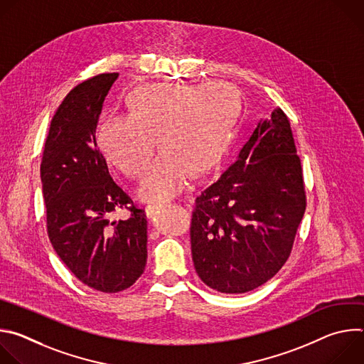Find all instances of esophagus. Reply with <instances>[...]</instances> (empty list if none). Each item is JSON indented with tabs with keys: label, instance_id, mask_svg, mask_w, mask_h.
<instances>
[{
	"label": "esophagus",
	"instance_id": "34e87169",
	"mask_svg": "<svg viewBox=\"0 0 364 364\" xmlns=\"http://www.w3.org/2000/svg\"><path fill=\"white\" fill-rule=\"evenodd\" d=\"M163 204H152V205H148L145 209V213L148 218H154L157 213H160V210L163 209Z\"/></svg>",
	"mask_w": 364,
	"mask_h": 364
}]
</instances>
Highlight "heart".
I'll return each mask as SVG.
<instances>
[{
	"mask_svg": "<svg viewBox=\"0 0 364 364\" xmlns=\"http://www.w3.org/2000/svg\"><path fill=\"white\" fill-rule=\"evenodd\" d=\"M236 93L223 83H163L129 95V115L111 114L97 128L105 159L129 177L148 168L157 139L164 149L138 187L144 201H167L215 170L232 144Z\"/></svg>",
	"mask_w": 364,
	"mask_h": 364,
	"instance_id": "1",
	"label": "heart"
}]
</instances>
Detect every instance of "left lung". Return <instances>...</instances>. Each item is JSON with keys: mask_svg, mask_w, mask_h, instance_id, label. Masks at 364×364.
I'll use <instances>...</instances> for the list:
<instances>
[{"mask_svg": "<svg viewBox=\"0 0 364 364\" xmlns=\"http://www.w3.org/2000/svg\"><path fill=\"white\" fill-rule=\"evenodd\" d=\"M305 204L291 125L277 108L257 122L237 160L196 198L190 236L200 279L223 294L269 281L287 262Z\"/></svg>", "mask_w": 364, "mask_h": 364, "instance_id": "1", "label": "left lung"}]
</instances>
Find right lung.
<instances>
[{
  "label": "right lung",
  "instance_id": "obj_1",
  "mask_svg": "<svg viewBox=\"0 0 364 364\" xmlns=\"http://www.w3.org/2000/svg\"><path fill=\"white\" fill-rule=\"evenodd\" d=\"M118 76L97 75L68 93L51 119L40 166L53 249L80 282L107 294L134 285L146 264V216L112 180L95 139ZM119 208L132 216L111 221Z\"/></svg>",
  "mask_w": 364,
  "mask_h": 364
}]
</instances>
